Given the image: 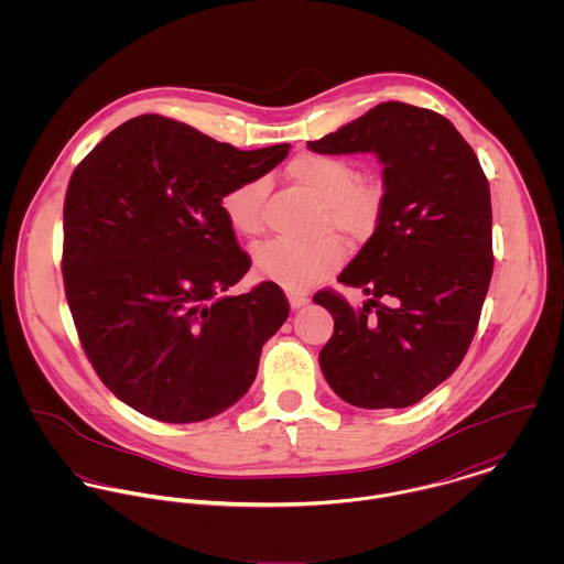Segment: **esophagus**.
I'll list each match as a JSON object with an SVG mask.
<instances>
[{"label": "esophagus", "instance_id": "obj_1", "mask_svg": "<svg viewBox=\"0 0 564 564\" xmlns=\"http://www.w3.org/2000/svg\"><path fill=\"white\" fill-rule=\"evenodd\" d=\"M286 297H289L291 308H295V311L308 304V295H306V293H300V291H289V293H286Z\"/></svg>", "mask_w": 564, "mask_h": 564}]
</instances>
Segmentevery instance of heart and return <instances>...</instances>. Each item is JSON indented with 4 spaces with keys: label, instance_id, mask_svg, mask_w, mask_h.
I'll use <instances>...</instances> for the list:
<instances>
[{
    "label": "heart",
    "instance_id": "b5f03b06",
    "mask_svg": "<svg viewBox=\"0 0 564 564\" xmlns=\"http://www.w3.org/2000/svg\"><path fill=\"white\" fill-rule=\"evenodd\" d=\"M289 180L319 202L315 228H332L349 241H369L384 215V186L376 177H360L345 159L327 154H302L286 166ZM264 177H249L221 197V210L230 228L245 239H253L264 228L262 202ZM343 245L323 235L306 241L271 239L256 247L253 264L258 273L286 289H306L329 275L343 262Z\"/></svg>",
    "mask_w": 564,
    "mask_h": 564
}]
</instances>
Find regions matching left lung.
Listing matches in <instances>:
<instances>
[{
    "mask_svg": "<svg viewBox=\"0 0 564 564\" xmlns=\"http://www.w3.org/2000/svg\"><path fill=\"white\" fill-rule=\"evenodd\" d=\"M308 148L378 154L387 195L380 228L338 275L371 300L356 311L332 289L313 297L334 317L323 376L358 408L421 402L463 362L492 275L480 161L449 119L402 101L378 104Z\"/></svg>",
    "mask_w": 564,
    "mask_h": 564,
    "instance_id": "8db88e82",
    "label": "left lung"
}]
</instances>
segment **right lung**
Returning a JSON list of instances; mask_svg holds the SVG:
<instances>
[{
  "label": "right lung",
  "instance_id": "obj_1",
  "mask_svg": "<svg viewBox=\"0 0 564 564\" xmlns=\"http://www.w3.org/2000/svg\"><path fill=\"white\" fill-rule=\"evenodd\" d=\"M289 148L241 152L141 115L76 166L63 208L67 304L99 380L141 414L195 423L249 391L289 302L275 282L221 295L251 264L221 197Z\"/></svg>",
  "mask_w": 564,
  "mask_h": 564
}]
</instances>
